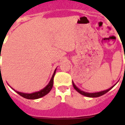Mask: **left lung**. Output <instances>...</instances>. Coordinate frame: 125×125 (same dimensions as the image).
<instances>
[{"mask_svg":"<svg viewBox=\"0 0 125 125\" xmlns=\"http://www.w3.org/2000/svg\"><path fill=\"white\" fill-rule=\"evenodd\" d=\"M73 87L75 89H76V91H78V93H80L81 95H84V96H86V97H101L102 95H104L105 93H106L107 92H108L113 87H110V89H107V90H105V91H101V92H97V93H86V92H84L83 91H81L80 89H79L78 87H76V85H74V83L73 82Z\"/></svg>","mask_w":125,"mask_h":125,"instance_id":"8db88e82","label":"left lung"}]
</instances>
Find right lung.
I'll use <instances>...</instances> for the list:
<instances>
[{
    "label": "right lung",
    "mask_w": 125,
    "mask_h": 125,
    "mask_svg": "<svg viewBox=\"0 0 125 125\" xmlns=\"http://www.w3.org/2000/svg\"><path fill=\"white\" fill-rule=\"evenodd\" d=\"M56 69H55L54 72V74H53L52 76V78H51V81H50V82L49 83V84H48L44 89H42L41 91H38V92H35V93H21V92H19V91H15L18 93L19 95H20L21 97H24V98L27 99H40L41 97L45 96V95H47V93H49V92H50V91L52 89V88L53 82H54V77L55 73H56ZM13 90H14V89H13Z\"/></svg>",
    "instance_id": "obj_1"
}]
</instances>
